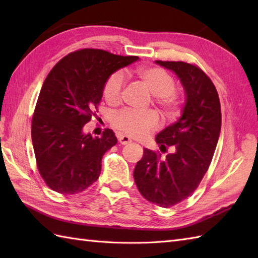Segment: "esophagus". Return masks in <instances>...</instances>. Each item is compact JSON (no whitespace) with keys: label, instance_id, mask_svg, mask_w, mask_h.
Instances as JSON below:
<instances>
[{"label":"esophagus","instance_id":"1","mask_svg":"<svg viewBox=\"0 0 258 258\" xmlns=\"http://www.w3.org/2000/svg\"><path fill=\"white\" fill-rule=\"evenodd\" d=\"M118 142H119V144L126 145V144L131 143V142H132V140H131L128 136H126V135H119L118 136Z\"/></svg>","mask_w":258,"mask_h":258}]
</instances>
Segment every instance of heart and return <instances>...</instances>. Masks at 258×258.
<instances>
[{"instance_id":"b5f03b06","label":"heart","mask_w":258,"mask_h":258,"mask_svg":"<svg viewBox=\"0 0 258 258\" xmlns=\"http://www.w3.org/2000/svg\"><path fill=\"white\" fill-rule=\"evenodd\" d=\"M138 75L153 95L158 97L157 105L167 120H173L179 114L180 97L175 90V81L166 71L160 68H142ZM125 86V75L122 71H116L108 76L103 87V95L108 104H118L122 100ZM111 123L123 133L144 138L160 126L157 115L153 112L139 113L132 109H122L114 113Z\"/></svg>"}]
</instances>
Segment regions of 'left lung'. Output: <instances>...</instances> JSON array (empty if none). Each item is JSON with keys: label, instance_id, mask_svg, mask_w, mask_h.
I'll list each match as a JSON object with an SVG mask.
<instances>
[{"label": "left lung", "instance_id": "obj_1", "mask_svg": "<svg viewBox=\"0 0 258 258\" xmlns=\"http://www.w3.org/2000/svg\"><path fill=\"white\" fill-rule=\"evenodd\" d=\"M156 64L176 74L185 92V105L177 122L155 138L161 154L144 149L134 169V179L143 197L161 207L178 204L193 193L207 172L221 133L222 114L217 91L211 79L193 64Z\"/></svg>", "mask_w": 258, "mask_h": 258}]
</instances>
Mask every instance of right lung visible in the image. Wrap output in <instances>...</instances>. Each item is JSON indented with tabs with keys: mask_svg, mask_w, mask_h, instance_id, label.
I'll list each match as a JSON object with an SVG mask.
<instances>
[{
	"mask_svg": "<svg viewBox=\"0 0 258 258\" xmlns=\"http://www.w3.org/2000/svg\"><path fill=\"white\" fill-rule=\"evenodd\" d=\"M138 59L83 48L48 73L32 118V142L38 172L51 189L76 194L100 176L102 157L117 139L109 128L93 138L83 127L95 115L108 76Z\"/></svg>",
	"mask_w": 258,
	"mask_h": 258,
	"instance_id": "obj_1",
	"label": "right lung"
}]
</instances>
